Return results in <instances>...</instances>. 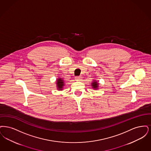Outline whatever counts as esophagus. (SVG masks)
Masks as SVG:
<instances>
[{"instance_id":"1","label":"esophagus","mask_w":151,"mask_h":151,"mask_svg":"<svg viewBox=\"0 0 151 151\" xmlns=\"http://www.w3.org/2000/svg\"><path fill=\"white\" fill-rule=\"evenodd\" d=\"M76 81H82V77L81 76L76 77Z\"/></svg>"}]
</instances>
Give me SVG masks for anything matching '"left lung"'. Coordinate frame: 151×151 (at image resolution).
Segmentation results:
<instances>
[{
    "label": "left lung",
    "mask_w": 151,
    "mask_h": 151,
    "mask_svg": "<svg viewBox=\"0 0 151 151\" xmlns=\"http://www.w3.org/2000/svg\"><path fill=\"white\" fill-rule=\"evenodd\" d=\"M92 88L94 89H98L99 87V83L96 81H93V82H92Z\"/></svg>",
    "instance_id": "obj_1"
}]
</instances>
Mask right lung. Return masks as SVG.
Segmentation results:
<instances>
[{
	"label": "right lung",
	"instance_id": "obj_1",
	"mask_svg": "<svg viewBox=\"0 0 151 151\" xmlns=\"http://www.w3.org/2000/svg\"><path fill=\"white\" fill-rule=\"evenodd\" d=\"M56 84H57V88L59 90H62L63 89V87L64 85V80H63V79L61 78H59L57 79L56 81Z\"/></svg>",
	"mask_w": 151,
	"mask_h": 151
}]
</instances>
